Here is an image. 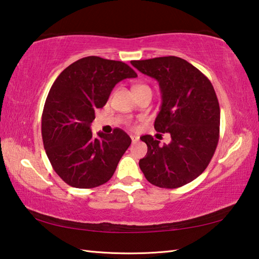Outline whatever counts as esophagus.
<instances>
[{
    "label": "esophagus",
    "mask_w": 259,
    "mask_h": 259,
    "mask_svg": "<svg viewBox=\"0 0 259 259\" xmlns=\"http://www.w3.org/2000/svg\"><path fill=\"white\" fill-rule=\"evenodd\" d=\"M131 137V140H133V143H136V142H138V139H139V137L138 136H136V135H131L130 136Z\"/></svg>",
    "instance_id": "1"
}]
</instances>
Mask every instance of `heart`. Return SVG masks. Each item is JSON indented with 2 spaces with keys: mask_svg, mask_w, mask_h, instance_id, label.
I'll return each instance as SVG.
<instances>
[{
  "mask_svg": "<svg viewBox=\"0 0 259 259\" xmlns=\"http://www.w3.org/2000/svg\"><path fill=\"white\" fill-rule=\"evenodd\" d=\"M138 87H142V85H135L134 89H135V88H138ZM134 128H135V125H134Z\"/></svg>",
  "mask_w": 259,
  "mask_h": 259,
  "instance_id": "1",
  "label": "heart"
}]
</instances>
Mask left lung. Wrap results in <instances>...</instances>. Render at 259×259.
Wrapping results in <instances>:
<instances>
[{"mask_svg": "<svg viewBox=\"0 0 259 259\" xmlns=\"http://www.w3.org/2000/svg\"><path fill=\"white\" fill-rule=\"evenodd\" d=\"M131 65L159 82L162 106L154 128L171 136L168 145H160L151 135L140 137L147 145L140 169L148 182L161 188L186 185L204 171L219 140L221 109L211 82L175 56L133 60Z\"/></svg>", "mask_w": 259, "mask_h": 259, "instance_id": "left-lung-1", "label": "left lung"}]
</instances>
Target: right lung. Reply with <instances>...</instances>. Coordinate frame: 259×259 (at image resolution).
Listing matches in <instances>:
<instances>
[{"label":"right lung","mask_w":259,"mask_h":259,"mask_svg":"<svg viewBox=\"0 0 259 259\" xmlns=\"http://www.w3.org/2000/svg\"><path fill=\"white\" fill-rule=\"evenodd\" d=\"M136 76L125 63L89 56L56 78L43 108L42 139L52 168L69 186L94 188L112 178L131 139L119 128L95 138L90 124L116 83Z\"/></svg>","instance_id":"right-lung-1"}]
</instances>
